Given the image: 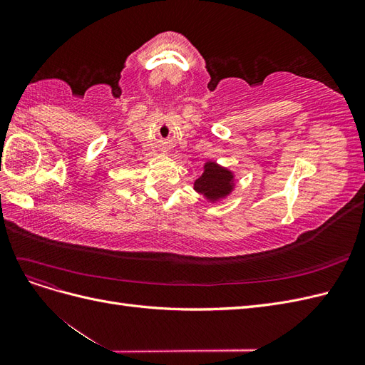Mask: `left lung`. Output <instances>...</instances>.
Here are the masks:
<instances>
[{
	"mask_svg": "<svg viewBox=\"0 0 365 365\" xmlns=\"http://www.w3.org/2000/svg\"><path fill=\"white\" fill-rule=\"evenodd\" d=\"M200 178L195 181L193 189L200 193L207 202L217 204L224 201L236 189L235 172L217 164L213 160H208Z\"/></svg>",
	"mask_w": 365,
	"mask_h": 365,
	"instance_id": "left-lung-1",
	"label": "left lung"
}]
</instances>
